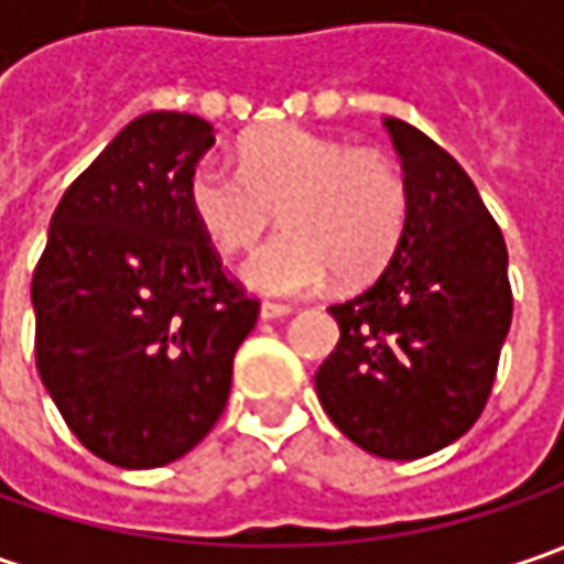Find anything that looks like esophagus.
Masks as SVG:
<instances>
[{"label": "esophagus", "instance_id": "34e87169", "mask_svg": "<svg viewBox=\"0 0 564 564\" xmlns=\"http://www.w3.org/2000/svg\"><path fill=\"white\" fill-rule=\"evenodd\" d=\"M292 314V307L289 304H272V301H267L263 307H260V319H282V316H289Z\"/></svg>", "mask_w": 564, "mask_h": 564}]
</instances>
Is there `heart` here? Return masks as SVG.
<instances>
[{
	"mask_svg": "<svg viewBox=\"0 0 564 564\" xmlns=\"http://www.w3.org/2000/svg\"><path fill=\"white\" fill-rule=\"evenodd\" d=\"M238 169L204 156L187 175V209L226 253L248 250L272 223L285 231L238 267L263 297H304L377 275L408 219L401 172L377 150L345 147L301 124H270L238 143Z\"/></svg>",
	"mask_w": 564,
	"mask_h": 564,
	"instance_id": "obj_1",
	"label": "heart"
}]
</instances>
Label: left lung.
Returning a JSON list of instances; mask_svg holds the SVG:
<instances>
[{
    "mask_svg": "<svg viewBox=\"0 0 564 564\" xmlns=\"http://www.w3.org/2000/svg\"><path fill=\"white\" fill-rule=\"evenodd\" d=\"M408 219L377 282L333 304L338 345L316 395L364 452L411 462L462 440L489 399L511 326L509 250L467 172L423 131L382 119Z\"/></svg>",
    "mask_w": 564,
    "mask_h": 564,
    "instance_id": "left-lung-1",
    "label": "left lung"
}]
</instances>
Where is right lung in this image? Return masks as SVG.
<instances>
[{
  "label": "right lung",
  "mask_w": 564,
  "mask_h": 564,
  "mask_svg": "<svg viewBox=\"0 0 564 564\" xmlns=\"http://www.w3.org/2000/svg\"><path fill=\"white\" fill-rule=\"evenodd\" d=\"M216 143L187 112H147L77 175L33 270L36 370L68 430L128 470L187 455L216 426L260 304L187 209Z\"/></svg>",
  "instance_id": "obj_1"
}]
</instances>
